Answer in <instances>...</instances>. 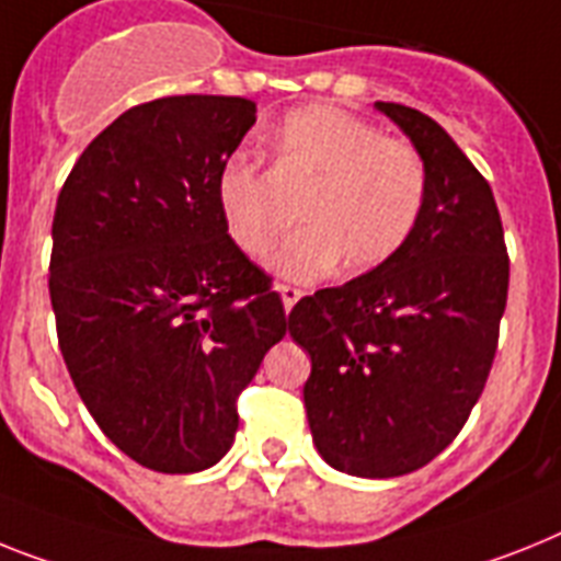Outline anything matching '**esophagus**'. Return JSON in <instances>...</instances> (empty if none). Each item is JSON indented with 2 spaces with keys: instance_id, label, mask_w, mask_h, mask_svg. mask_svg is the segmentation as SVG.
Wrapping results in <instances>:
<instances>
[{
  "instance_id": "obj_1",
  "label": "esophagus",
  "mask_w": 561,
  "mask_h": 561,
  "mask_svg": "<svg viewBox=\"0 0 561 561\" xmlns=\"http://www.w3.org/2000/svg\"><path fill=\"white\" fill-rule=\"evenodd\" d=\"M279 296H282V305H285V310L290 313V308H294V305L299 302L305 294L299 288H294V285H279Z\"/></svg>"
}]
</instances>
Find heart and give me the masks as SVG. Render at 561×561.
I'll list each match as a JSON object with an SVG mask.
<instances>
[{
  "instance_id": "obj_1",
  "label": "heart",
  "mask_w": 561,
  "mask_h": 561,
  "mask_svg": "<svg viewBox=\"0 0 561 561\" xmlns=\"http://www.w3.org/2000/svg\"><path fill=\"white\" fill-rule=\"evenodd\" d=\"M273 142L310 185L299 208L305 228L267 259L279 279L317 282L339 265L362 276L397 256L425 202V164L411 145L324 105L288 113ZM216 202L244 253L262 256L276 242L282 216L256 162L228 159L216 176Z\"/></svg>"
}]
</instances>
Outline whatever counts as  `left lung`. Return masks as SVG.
I'll return each instance as SVG.
<instances>
[{"instance_id": "obj_1", "label": "left lung", "mask_w": 561, "mask_h": 561, "mask_svg": "<svg viewBox=\"0 0 561 561\" xmlns=\"http://www.w3.org/2000/svg\"><path fill=\"white\" fill-rule=\"evenodd\" d=\"M425 164L408 242L370 273L296 302L288 331L310 353L305 411L331 468L393 479L456 439L496 356L511 262L496 199L425 113L376 102Z\"/></svg>"}]
</instances>
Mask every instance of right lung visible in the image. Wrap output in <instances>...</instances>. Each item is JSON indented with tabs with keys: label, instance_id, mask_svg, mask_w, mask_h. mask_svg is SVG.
<instances>
[{
	"label": "right lung",
	"instance_id": "right-lung-1",
	"mask_svg": "<svg viewBox=\"0 0 561 561\" xmlns=\"http://www.w3.org/2000/svg\"><path fill=\"white\" fill-rule=\"evenodd\" d=\"M253 122L242 96L136 105L84 148L56 199L48 285L65 365L107 439L159 473L228 454L239 390L288 331L216 202Z\"/></svg>",
	"mask_w": 561,
	"mask_h": 561
}]
</instances>
